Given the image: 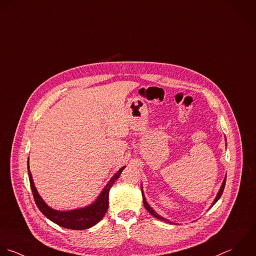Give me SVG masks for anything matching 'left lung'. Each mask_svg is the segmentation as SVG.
Instances as JSON below:
<instances>
[{
  "mask_svg": "<svg viewBox=\"0 0 256 256\" xmlns=\"http://www.w3.org/2000/svg\"><path fill=\"white\" fill-rule=\"evenodd\" d=\"M226 176H224V182H222V186H220V190H218V194H216V198H214V202L212 204V206H214V204H216V202L220 198V196H222V192H224V186H226ZM142 188V202H144V208H146V210L152 216H154L156 218H158V220H162V222H168V224H174L172 222H170L168 220H166V218H162V216H160L158 214H156L152 208H150V206L148 204V202H146V196H144V190H142V184L140 186ZM210 206V208H212Z\"/></svg>",
  "mask_w": 256,
  "mask_h": 256,
  "instance_id": "1",
  "label": "left lung"
}]
</instances>
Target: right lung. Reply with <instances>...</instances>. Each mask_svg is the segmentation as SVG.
Returning <instances> with one entry per match:
<instances>
[{
    "instance_id": "1",
    "label": "right lung",
    "mask_w": 256,
    "mask_h": 256,
    "mask_svg": "<svg viewBox=\"0 0 256 256\" xmlns=\"http://www.w3.org/2000/svg\"><path fill=\"white\" fill-rule=\"evenodd\" d=\"M126 166H122L120 168L118 172H116L114 176L110 180V182L106 184V186L102 188V192L98 196V198L90 204L76 210H56L52 208H50L44 200L38 194L34 180L32 174L30 172L28 166V178H30V184L32 192V196L36 202V204L38 208L40 210V212L48 218L50 222L56 224L58 226L74 230H88L94 226H96L106 214L108 208V194L112 186V184L116 182V180L120 178L122 172L124 170Z\"/></svg>"
}]
</instances>
